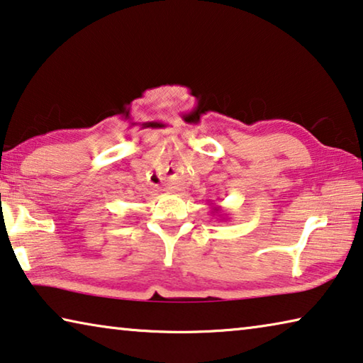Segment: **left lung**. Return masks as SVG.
<instances>
[{
	"mask_svg": "<svg viewBox=\"0 0 363 363\" xmlns=\"http://www.w3.org/2000/svg\"><path fill=\"white\" fill-rule=\"evenodd\" d=\"M211 213H223V210H221V206H215V205H211ZM218 216H221V215H218ZM224 220V218H223Z\"/></svg>",
	"mask_w": 363,
	"mask_h": 363,
	"instance_id": "left-lung-1",
	"label": "left lung"
}]
</instances>
